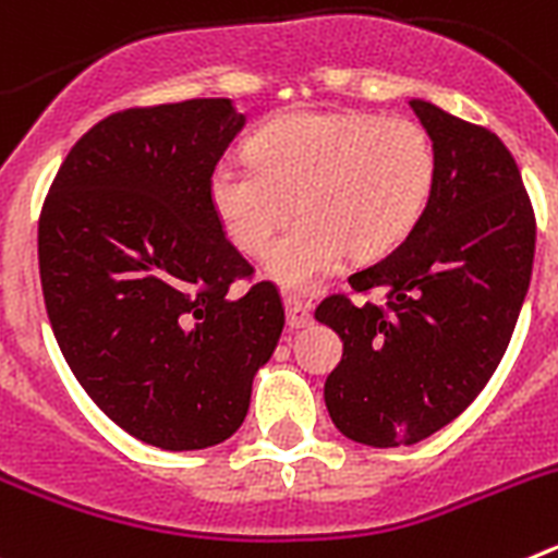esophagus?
I'll return each mask as SVG.
<instances>
[{"mask_svg": "<svg viewBox=\"0 0 558 558\" xmlns=\"http://www.w3.org/2000/svg\"><path fill=\"white\" fill-rule=\"evenodd\" d=\"M284 313H288V327L290 329H304L313 324V313L299 295H284Z\"/></svg>", "mask_w": 558, "mask_h": 558, "instance_id": "34e87169", "label": "esophagus"}]
</instances>
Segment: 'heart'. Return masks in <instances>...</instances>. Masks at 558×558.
Returning <instances> with one entry per match:
<instances>
[{"instance_id": "b5f03b06", "label": "heart", "mask_w": 558, "mask_h": 558, "mask_svg": "<svg viewBox=\"0 0 558 558\" xmlns=\"http://www.w3.org/2000/svg\"><path fill=\"white\" fill-rule=\"evenodd\" d=\"M251 161L220 159L209 204L226 236L248 256L268 254L294 198L305 218L268 256V274L313 290L340 268L388 254L425 215L436 184V147L402 117L299 111L254 133Z\"/></svg>"}]
</instances>
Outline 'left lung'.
<instances>
[{
    "instance_id": "left-lung-1",
    "label": "left lung",
    "mask_w": 558,
    "mask_h": 558,
    "mask_svg": "<svg viewBox=\"0 0 558 558\" xmlns=\"http://www.w3.org/2000/svg\"><path fill=\"white\" fill-rule=\"evenodd\" d=\"M411 108L436 147L430 201L399 248L349 276L386 304L329 295L315 310L343 340L327 411L368 447L416 445L472 405L509 349L534 268V209L509 147L433 102Z\"/></svg>"
}]
</instances>
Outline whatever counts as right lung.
<instances>
[{
    "label": "right lung",
    "instance_id": "right-lung-1",
    "mask_svg": "<svg viewBox=\"0 0 558 558\" xmlns=\"http://www.w3.org/2000/svg\"><path fill=\"white\" fill-rule=\"evenodd\" d=\"M243 125L226 97L111 113L69 150L38 220L69 368L111 422L161 450L236 433L284 327L276 284L231 290L254 270L206 190Z\"/></svg>",
    "mask_w": 558,
    "mask_h": 558
}]
</instances>
